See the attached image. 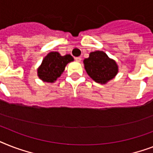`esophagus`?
Instances as JSON below:
<instances>
[{"label": "esophagus", "instance_id": "esophagus-1", "mask_svg": "<svg viewBox=\"0 0 153 153\" xmlns=\"http://www.w3.org/2000/svg\"><path fill=\"white\" fill-rule=\"evenodd\" d=\"M75 60H76L77 62H80L82 60V58L81 57H76L75 58Z\"/></svg>", "mask_w": 153, "mask_h": 153}]
</instances>
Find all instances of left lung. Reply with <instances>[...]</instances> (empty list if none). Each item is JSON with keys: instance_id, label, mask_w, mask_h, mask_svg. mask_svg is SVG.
Here are the masks:
<instances>
[{"instance_id": "1", "label": "left lung", "mask_w": 153, "mask_h": 153, "mask_svg": "<svg viewBox=\"0 0 153 153\" xmlns=\"http://www.w3.org/2000/svg\"><path fill=\"white\" fill-rule=\"evenodd\" d=\"M87 74L96 82L105 84L114 79L117 74L118 67L116 62L108 57L103 51L91 52L83 61Z\"/></svg>"}]
</instances>
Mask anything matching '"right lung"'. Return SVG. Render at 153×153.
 I'll use <instances>...</instances> for the list:
<instances>
[{"mask_svg":"<svg viewBox=\"0 0 153 153\" xmlns=\"http://www.w3.org/2000/svg\"><path fill=\"white\" fill-rule=\"evenodd\" d=\"M73 60L74 59L71 55L61 56L59 53L50 52L37 70L38 76L43 81L53 82L64 71L66 65Z\"/></svg>","mask_w":153,"mask_h":153,"instance_id":"right-lung-1","label":"right lung"}]
</instances>
